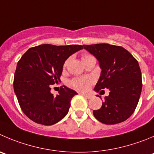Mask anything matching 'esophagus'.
Masks as SVG:
<instances>
[{
	"label": "esophagus",
	"instance_id": "esophagus-1",
	"mask_svg": "<svg viewBox=\"0 0 154 154\" xmlns=\"http://www.w3.org/2000/svg\"><path fill=\"white\" fill-rule=\"evenodd\" d=\"M82 94L83 95V96L85 97L86 98H91L92 97V95L91 94Z\"/></svg>",
	"mask_w": 154,
	"mask_h": 154
}]
</instances>
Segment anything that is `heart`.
Instances as JSON below:
<instances>
[{"label": "heart", "mask_w": 154, "mask_h": 154, "mask_svg": "<svg viewBox=\"0 0 154 154\" xmlns=\"http://www.w3.org/2000/svg\"><path fill=\"white\" fill-rule=\"evenodd\" d=\"M89 56H84L82 58L87 57ZM67 64V61L66 62L65 65ZM93 82V79L91 77H82V78L75 79L72 81V85L75 88L81 91H86L88 89L89 86Z\"/></svg>", "instance_id": "1"}]
</instances>
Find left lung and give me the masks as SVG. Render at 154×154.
<instances>
[{"label":"left lung","mask_w":154,"mask_h":154,"mask_svg":"<svg viewBox=\"0 0 154 154\" xmlns=\"http://www.w3.org/2000/svg\"><path fill=\"white\" fill-rule=\"evenodd\" d=\"M83 47L97 60L101 69L94 91H102L104 88L109 91L100 109L93 111L94 116L106 125L124 122L134 112L141 93L138 62L122 47L109 44Z\"/></svg>","instance_id":"1"}]
</instances>
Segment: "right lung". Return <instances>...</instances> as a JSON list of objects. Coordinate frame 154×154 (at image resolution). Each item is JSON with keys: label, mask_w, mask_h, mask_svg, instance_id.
I'll return each mask as SVG.
<instances>
[{"label": "right lung", "mask_w": 154, "mask_h": 154, "mask_svg": "<svg viewBox=\"0 0 154 154\" xmlns=\"http://www.w3.org/2000/svg\"><path fill=\"white\" fill-rule=\"evenodd\" d=\"M82 45H42L29 48L17 63L14 89L22 110L36 123L51 125L68 113L77 92L61 87L57 96L51 85L58 83L65 61Z\"/></svg>", "instance_id": "obj_1"}]
</instances>
